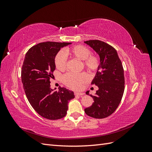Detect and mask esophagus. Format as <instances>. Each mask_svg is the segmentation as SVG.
<instances>
[{
  "label": "esophagus",
  "mask_w": 152,
  "mask_h": 152,
  "mask_svg": "<svg viewBox=\"0 0 152 152\" xmlns=\"http://www.w3.org/2000/svg\"><path fill=\"white\" fill-rule=\"evenodd\" d=\"M75 96H82V95H84V93H77V92H75Z\"/></svg>",
  "instance_id": "34e87169"
}]
</instances>
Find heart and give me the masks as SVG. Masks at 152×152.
Here are the masks:
<instances>
[{
    "mask_svg": "<svg viewBox=\"0 0 152 152\" xmlns=\"http://www.w3.org/2000/svg\"><path fill=\"white\" fill-rule=\"evenodd\" d=\"M70 58L77 59L81 61L84 68L87 69L92 74L97 72L100 68L101 61L98 56L91 54L89 48L82 45H76L68 48L64 53L59 52L55 57V65L60 71L66 70L67 66L66 56ZM89 77L87 73L83 72L79 74L66 73L63 77V81L66 86L75 90H80L88 83Z\"/></svg>",
    "mask_w": 152,
    "mask_h": 152,
    "instance_id": "obj_1",
    "label": "heart"
}]
</instances>
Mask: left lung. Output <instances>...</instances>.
<instances>
[{
  "label": "left lung",
  "instance_id": "left-lung-1",
  "mask_svg": "<svg viewBox=\"0 0 152 152\" xmlns=\"http://www.w3.org/2000/svg\"><path fill=\"white\" fill-rule=\"evenodd\" d=\"M96 52L101 65L91 82L98 87L95 95H91L94 102L84 109L87 115L104 118L112 115L120 104L124 91V68L117 50L111 45L99 40L85 41ZM89 94V91L86 94Z\"/></svg>",
  "mask_w": 152,
  "mask_h": 152
}]
</instances>
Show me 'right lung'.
Wrapping results in <instances>:
<instances>
[{
	"instance_id": "1",
	"label": "right lung",
	"mask_w": 152,
	"mask_h": 152,
	"mask_svg": "<svg viewBox=\"0 0 152 152\" xmlns=\"http://www.w3.org/2000/svg\"><path fill=\"white\" fill-rule=\"evenodd\" d=\"M69 42H45L34 45L26 53L21 68V81L31 107L42 117L49 120L63 118L67 113L73 92L65 87L50 88V79L56 68L54 59L61 48Z\"/></svg>"
}]
</instances>
